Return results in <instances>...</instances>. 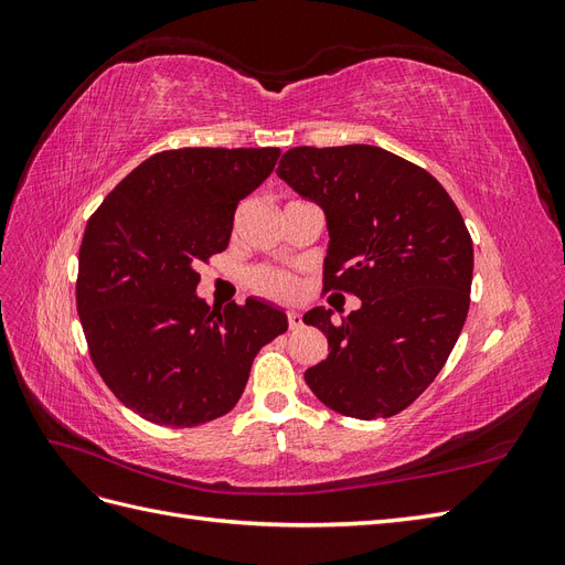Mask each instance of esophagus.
<instances>
[{"mask_svg": "<svg viewBox=\"0 0 565 565\" xmlns=\"http://www.w3.org/2000/svg\"><path fill=\"white\" fill-rule=\"evenodd\" d=\"M301 316H297V313H287V328L289 330H299L301 328Z\"/></svg>", "mask_w": 565, "mask_h": 565, "instance_id": "34e87169", "label": "esophagus"}]
</instances>
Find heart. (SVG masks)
I'll use <instances>...</instances> for the list:
<instances>
[{"label": "heart", "instance_id": "obj_1", "mask_svg": "<svg viewBox=\"0 0 565 565\" xmlns=\"http://www.w3.org/2000/svg\"><path fill=\"white\" fill-rule=\"evenodd\" d=\"M247 287L252 292L268 297V299H292L297 292V278L292 273L270 268V266H254L245 276Z\"/></svg>", "mask_w": 565, "mask_h": 565}]
</instances>
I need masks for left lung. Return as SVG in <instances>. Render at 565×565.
I'll list each match as a JSON object with an SVG mask.
<instances>
[{
	"label": "left lung",
	"mask_w": 565,
	"mask_h": 565,
	"mask_svg": "<svg viewBox=\"0 0 565 565\" xmlns=\"http://www.w3.org/2000/svg\"><path fill=\"white\" fill-rule=\"evenodd\" d=\"M276 172L328 216L322 285L363 301L339 322L324 309L303 316L328 337V358L306 370V384L339 415H398L465 328L473 273L465 218L426 169L377 146H299Z\"/></svg>",
	"instance_id": "1"
}]
</instances>
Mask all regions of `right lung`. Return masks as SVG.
<instances>
[{
	"label": "right lung",
	"instance_id": "1",
	"mask_svg": "<svg viewBox=\"0 0 565 565\" xmlns=\"http://www.w3.org/2000/svg\"><path fill=\"white\" fill-rule=\"evenodd\" d=\"M280 148L162 150L119 181L79 245L77 313L100 377L143 419L191 429L241 401L256 353L287 330L273 306L198 299L202 262L224 252L237 204Z\"/></svg>",
	"mask_w": 565,
	"mask_h": 565
}]
</instances>
